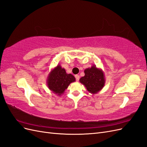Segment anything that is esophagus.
I'll return each mask as SVG.
<instances>
[{"label": "esophagus", "mask_w": 147, "mask_h": 147, "mask_svg": "<svg viewBox=\"0 0 147 147\" xmlns=\"http://www.w3.org/2000/svg\"><path fill=\"white\" fill-rule=\"evenodd\" d=\"M75 78H76V80L78 82V81H79V79H80V76L78 75H75Z\"/></svg>", "instance_id": "obj_1"}]
</instances>
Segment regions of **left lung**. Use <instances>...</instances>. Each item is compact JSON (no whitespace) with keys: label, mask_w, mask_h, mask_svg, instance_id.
Listing matches in <instances>:
<instances>
[{"label":"left lung","mask_w":147,"mask_h":147,"mask_svg":"<svg viewBox=\"0 0 147 147\" xmlns=\"http://www.w3.org/2000/svg\"><path fill=\"white\" fill-rule=\"evenodd\" d=\"M84 76L80 79V82L86 87L92 94H97L105 86V78L103 70L93 65L84 70Z\"/></svg>","instance_id":"1"}]
</instances>
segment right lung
<instances>
[{"instance_id":"obj_1","label":"right lung","mask_w":147,"mask_h":147,"mask_svg":"<svg viewBox=\"0 0 147 147\" xmlns=\"http://www.w3.org/2000/svg\"><path fill=\"white\" fill-rule=\"evenodd\" d=\"M75 82V78L73 75L67 74L65 69L62 68L60 64L53 69L47 77V86L57 96H61L69 84Z\"/></svg>"}]
</instances>
